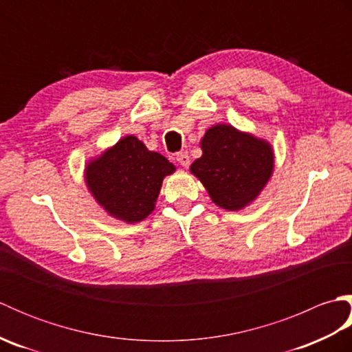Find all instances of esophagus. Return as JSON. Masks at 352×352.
Segmentation results:
<instances>
[{"mask_svg":"<svg viewBox=\"0 0 352 352\" xmlns=\"http://www.w3.org/2000/svg\"><path fill=\"white\" fill-rule=\"evenodd\" d=\"M175 159H177V162H178V163L182 164L183 168H188V166H189V163H190V157H189V154L186 153V151L178 153Z\"/></svg>","mask_w":352,"mask_h":352,"instance_id":"obj_1","label":"esophagus"}]
</instances>
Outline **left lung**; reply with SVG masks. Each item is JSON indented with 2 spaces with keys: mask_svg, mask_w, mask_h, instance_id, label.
<instances>
[{
  "mask_svg": "<svg viewBox=\"0 0 352 352\" xmlns=\"http://www.w3.org/2000/svg\"><path fill=\"white\" fill-rule=\"evenodd\" d=\"M199 145L203 155L190 164V172L223 210L237 212L250 206L274 172L271 144L230 124L210 126Z\"/></svg>",
  "mask_w": 352,
  "mask_h": 352,
  "instance_id": "8db88e82",
  "label": "left lung"
}]
</instances>
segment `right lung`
Wrapping results in <instances>:
<instances>
[{"mask_svg":"<svg viewBox=\"0 0 352 352\" xmlns=\"http://www.w3.org/2000/svg\"><path fill=\"white\" fill-rule=\"evenodd\" d=\"M174 172L166 157L149 151L136 136H125L87 162L85 182L109 216L138 223L153 213L163 178Z\"/></svg>","mask_w":352,"mask_h":352,"instance_id":"right-lung-1","label":"right lung"}]
</instances>
